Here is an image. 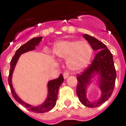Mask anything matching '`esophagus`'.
<instances>
[{
  "label": "esophagus",
  "mask_w": 126,
  "mask_h": 126,
  "mask_svg": "<svg viewBox=\"0 0 126 126\" xmlns=\"http://www.w3.org/2000/svg\"><path fill=\"white\" fill-rule=\"evenodd\" d=\"M68 76H69V73H68V72H65L64 74H63V78H64L65 79H66V78H68Z\"/></svg>",
  "instance_id": "1"
}]
</instances>
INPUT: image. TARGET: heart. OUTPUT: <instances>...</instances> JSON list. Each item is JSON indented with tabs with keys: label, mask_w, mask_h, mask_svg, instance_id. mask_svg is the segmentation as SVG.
<instances>
[{
	"label": "heart",
	"mask_w": 126,
	"mask_h": 126,
	"mask_svg": "<svg viewBox=\"0 0 126 126\" xmlns=\"http://www.w3.org/2000/svg\"><path fill=\"white\" fill-rule=\"evenodd\" d=\"M52 52L56 56L66 59V65L73 72H79L89 64L93 50L84 41L63 40L54 44Z\"/></svg>",
	"instance_id": "obj_1"
}]
</instances>
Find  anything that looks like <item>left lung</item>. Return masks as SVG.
I'll return each mask as SVG.
<instances>
[{"label": "left lung", "instance_id": "obj_1", "mask_svg": "<svg viewBox=\"0 0 126 126\" xmlns=\"http://www.w3.org/2000/svg\"><path fill=\"white\" fill-rule=\"evenodd\" d=\"M83 36L90 43L93 50L97 51L98 53L89 67L81 74L77 76L79 82L76 92L79 101L83 105L88 108H95L104 103L111 97L115 87L117 74L113 55L106 45L88 34H83ZM95 76L97 78V79L94 78ZM92 82L99 88L101 92L100 97L94 102L90 101L86 97L87 88Z\"/></svg>", "mask_w": 126, "mask_h": 126}]
</instances>
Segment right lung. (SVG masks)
<instances>
[{
  "mask_svg": "<svg viewBox=\"0 0 126 126\" xmlns=\"http://www.w3.org/2000/svg\"><path fill=\"white\" fill-rule=\"evenodd\" d=\"M43 37H37V38H33L31 40L28 41L27 43L21 46L16 51L15 54L12 58V60L10 63V70H9V75L8 78V83L10 86L12 95L14 97V99L16 101L18 102L20 104H22L23 106L27 108L29 111H31L34 113H43L45 112L49 111L53 108L56 105V101L58 99V90L60 88V86L63 83L64 79H63V75L60 74V76L58 78L52 80H50L47 83V98L45 100V101L40 104L38 106H32L29 104H27L24 101H23L20 97L18 96L16 93L15 91L14 88L12 84V76L14 70L15 68L16 65L18 62L19 58L22 54L25 53L27 52L31 51V50H34L36 47L39 45V43L42 42V40Z\"/></svg>",
  "mask_w": 126,
  "mask_h": 126,
  "instance_id": "right-lung-1",
  "label": "right lung"
}]
</instances>
